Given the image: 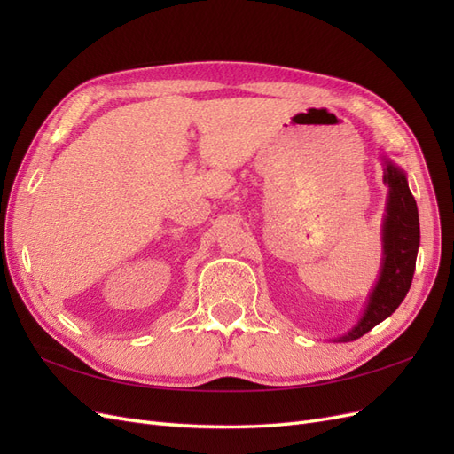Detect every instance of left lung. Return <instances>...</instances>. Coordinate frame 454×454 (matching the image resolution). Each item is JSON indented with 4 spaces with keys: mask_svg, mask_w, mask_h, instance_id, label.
Segmentation results:
<instances>
[{
    "mask_svg": "<svg viewBox=\"0 0 454 454\" xmlns=\"http://www.w3.org/2000/svg\"><path fill=\"white\" fill-rule=\"evenodd\" d=\"M384 184L388 185L387 212L382 217V263L379 280L369 294L362 318L335 342H350L371 332L377 324L402 305L413 282L417 254L420 246V225L415 197L411 195L407 174L395 164L380 157Z\"/></svg>",
    "mask_w": 454,
    "mask_h": 454,
    "instance_id": "8db88e82",
    "label": "left lung"
}]
</instances>
